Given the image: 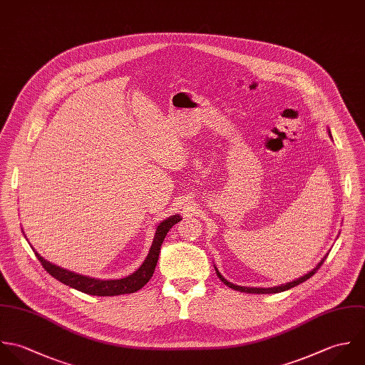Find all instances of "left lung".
<instances>
[{
  "label": "left lung",
  "mask_w": 365,
  "mask_h": 365,
  "mask_svg": "<svg viewBox=\"0 0 365 365\" xmlns=\"http://www.w3.org/2000/svg\"><path fill=\"white\" fill-rule=\"evenodd\" d=\"M326 258H327V255L319 262V265H317L314 269H312V271H310L309 274H306L304 277H302V278H299V279H296V281H293V282H289V284H285V285H281V287H275V288H245V287H238V285L230 284L227 279H224V278L221 277V274L217 271V268H216V272H217V277L221 279V282H224L228 288H231V289H234V291L247 292V293H259V294H264V293H278V292L288 291V289H291L293 287L300 285L302 282L307 281L310 277H313V275L319 271V268L322 267V264L324 262Z\"/></svg>",
  "instance_id": "1"
}]
</instances>
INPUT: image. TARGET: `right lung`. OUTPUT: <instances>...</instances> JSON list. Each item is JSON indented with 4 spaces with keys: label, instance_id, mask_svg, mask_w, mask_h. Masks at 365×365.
<instances>
[{
    "label": "right lung",
    "instance_id": "1",
    "mask_svg": "<svg viewBox=\"0 0 365 365\" xmlns=\"http://www.w3.org/2000/svg\"><path fill=\"white\" fill-rule=\"evenodd\" d=\"M179 221H180V216L175 215V216H170L169 219L162 221L158 225L152 247L149 250V254H148L144 264L134 274H131L123 279L100 281V279L83 277V275L66 271L61 267H56V265L48 262L35 250H34V252L46 272H49L59 282H62L71 288H74L77 291L84 292L87 294H94V296H115V294H124V293H134V292L140 291L143 287H145L146 282L152 278L158 258H159L160 245H162L168 231Z\"/></svg>",
    "mask_w": 365,
    "mask_h": 365
}]
</instances>
